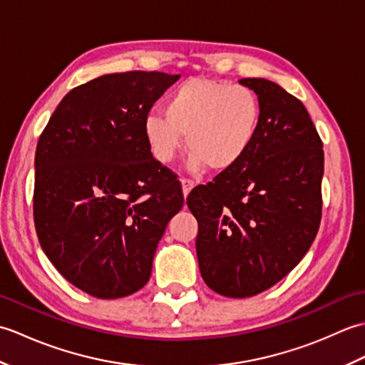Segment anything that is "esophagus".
Returning a JSON list of instances; mask_svg holds the SVG:
<instances>
[{
  "mask_svg": "<svg viewBox=\"0 0 365 365\" xmlns=\"http://www.w3.org/2000/svg\"><path fill=\"white\" fill-rule=\"evenodd\" d=\"M192 187H195V182L190 180V178H182V191H183V196H188V192L191 191Z\"/></svg>",
  "mask_w": 365,
  "mask_h": 365,
  "instance_id": "esophagus-1",
  "label": "esophagus"
}]
</instances>
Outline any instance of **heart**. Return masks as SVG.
<instances>
[{
    "mask_svg": "<svg viewBox=\"0 0 365 365\" xmlns=\"http://www.w3.org/2000/svg\"><path fill=\"white\" fill-rule=\"evenodd\" d=\"M262 108L250 88L229 81L191 78L169 96L165 114H150L144 136L155 160H174L187 135L192 169L227 170L251 149Z\"/></svg>",
    "mask_w": 365,
    "mask_h": 365,
    "instance_id": "b5f03b06",
    "label": "heart"
}]
</instances>
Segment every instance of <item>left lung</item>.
<instances>
[{"instance_id":"left-lung-1","label":"left lung","mask_w":365,"mask_h":365,"mask_svg":"<svg viewBox=\"0 0 365 365\" xmlns=\"http://www.w3.org/2000/svg\"><path fill=\"white\" fill-rule=\"evenodd\" d=\"M240 84L259 97L257 138L235 166L192 190L196 252L205 284L247 298L298 265L322 220L323 143L297 97L265 78Z\"/></svg>"}]
</instances>
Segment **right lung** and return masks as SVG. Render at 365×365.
I'll use <instances>...</instances> for the list:
<instances>
[{
    "instance_id": "add662e5",
    "label": "right lung",
    "mask_w": 365,
    "mask_h": 365,
    "mask_svg": "<svg viewBox=\"0 0 365 365\" xmlns=\"http://www.w3.org/2000/svg\"><path fill=\"white\" fill-rule=\"evenodd\" d=\"M178 75L98 76L61 100L38 138L33 196L43 252L68 282L102 299L147 284L180 182L152 157L144 122Z\"/></svg>"
}]
</instances>
